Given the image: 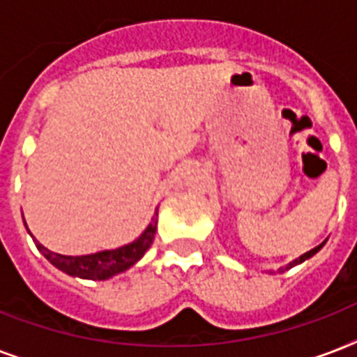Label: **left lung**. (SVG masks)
<instances>
[{
	"label": "left lung",
	"instance_id": "1",
	"mask_svg": "<svg viewBox=\"0 0 357 357\" xmlns=\"http://www.w3.org/2000/svg\"><path fill=\"white\" fill-rule=\"evenodd\" d=\"M324 244H326V241L319 244V246H315V248H313V250H310V252H305V254H302V255H300V257H296V259H294V261H291L289 265L282 266V268H280V271H278V272H285V271H289V268H293V266L300 265V263H304L305 259H310V257H313V255H315L317 252H319V250H321L322 246H324Z\"/></svg>",
	"mask_w": 357,
	"mask_h": 357
}]
</instances>
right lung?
I'll use <instances>...</instances> for the list:
<instances>
[{"mask_svg": "<svg viewBox=\"0 0 357 357\" xmlns=\"http://www.w3.org/2000/svg\"><path fill=\"white\" fill-rule=\"evenodd\" d=\"M27 228V224H25ZM157 231V211L151 217V222L146 226V229L133 243L123 244L120 248L114 250H102L96 254L89 255H63L55 254L40 243H36V248L44 257H46L53 266H57L59 271L74 278H83V280H109L116 276L120 272H126L128 268L142 259L146 250L150 248L153 243Z\"/></svg>", "mask_w": 357, "mask_h": 357, "instance_id": "1", "label": "right lung"}]
</instances>
